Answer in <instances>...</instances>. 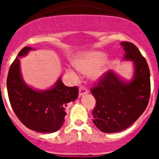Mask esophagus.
<instances>
[{
    "label": "esophagus",
    "instance_id": "obj_1",
    "mask_svg": "<svg viewBox=\"0 0 159 159\" xmlns=\"http://www.w3.org/2000/svg\"><path fill=\"white\" fill-rule=\"evenodd\" d=\"M88 92V89H87L85 87H80V89H79V96H82V95H85V94H87Z\"/></svg>",
    "mask_w": 159,
    "mask_h": 159
}]
</instances>
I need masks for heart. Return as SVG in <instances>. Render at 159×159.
I'll use <instances>...</instances> for the list:
<instances>
[{
  "label": "heart",
  "mask_w": 159,
  "mask_h": 159,
  "mask_svg": "<svg viewBox=\"0 0 159 159\" xmlns=\"http://www.w3.org/2000/svg\"><path fill=\"white\" fill-rule=\"evenodd\" d=\"M107 60V54L99 51H92L78 55L74 58V67L84 74L92 72L94 80H99L104 76L107 67L103 63Z\"/></svg>",
  "instance_id": "1"
}]
</instances>
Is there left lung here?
Here are the masks:
<instances>
[{"instance_id": "obj_1", "label": "left lung", "mask_w": 159, "mask_h": 159, "mask_svg": "<svg viewBox=\"0 0 159 159\" xmlns=\"http://www.w3.org/2000/svg\"><path fill=\"white\" fill-rule=\"evenodd\" d=\"M120 44L125 51L123 60L133 62L131 80H127L109 70L91 89L96 101L92 121L104 133L128 128L146 110L151 95V75L146 59L134 43Z\"/></svg>"}]
</instances>
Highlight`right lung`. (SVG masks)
<instances>
[{
	"label": "right lung",
	"instance_id": "1",
	"mask_svg": "<svg viewBox=\"0 0 159 159\" xmlns=\"http://www.w3.org/2000/svg\"><path fill=\"white\" fill-rule=\"evenodd\" d=\"M31 47L18 53L8 71L7 90L9 102L16 116L25 127L41 133H52L65 121L67 107L78 97L77 87H67L60 77L51 88L37 90L25 84L19 58L25 57Z\"/></svg>",
	"mask_w": 159,
	"mask_h": 159
}]
</instances>
